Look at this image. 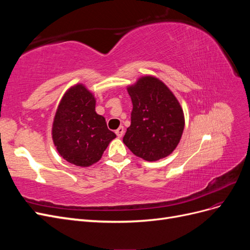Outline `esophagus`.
<instances>
[{"label": "esophagus", "instance_id": "34e87169", "mask_svg": "<svg viewBox=\"0 0 250 250\" xmlns=\"http://www.w3.org/2000/svg\"><path fill=\"white\" fill-rule=\"evenodd\" d=\"M116 134H117L118 138H122L123 134H124V127H123V126L119 127L118 129L116 130Z\"/></svg>", "mask_w": 250, "mask_h": 250}]
</instances>
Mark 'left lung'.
Instances as JSON below:
<instances>
[{
	"label": "left lung",
	"mask_w": 250,
	"mask_h": 250,
	"mask_svg": "<svg viewBox=\"0 0 250 250\" xmlns=\"http://www.w3.org/2000/svg\"><path fill=\"white\" fill-rule=\"evenodd\" d=\"M127 90L133 108L124 144L148 162L169 156L185 128L184 110L177 98L162 80L150 75L140 77Z\"/></svg>",
	"instance_id": "obj_1"
}]
</instances>
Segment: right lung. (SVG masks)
I'll use <instances>...</instances> for the list:
<instances>
[{
  "instance_id": "add662e5",
  "label": "right lung",
  "mask_w": 250,
  "mask_h": 250,
  "mask_svg": "<svg viewBox=\"0 0 250 250\" xmlns=\"http://www.w3.org/2000/svg\"><path fill=\"white\" fill-rule=\"evenodd\" d=\"M96 98L82 83L63 94L52 124V140L62 158L78 167L87 168L100 161L117 135L105 118L96 112Z\"/></svg>"
}]
</instances>
